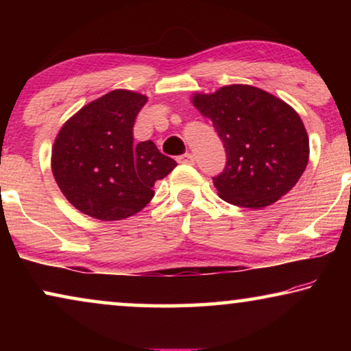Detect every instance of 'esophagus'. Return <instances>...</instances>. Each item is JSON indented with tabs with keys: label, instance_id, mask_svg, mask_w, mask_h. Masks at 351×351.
Returning a JSON list of instances; mask_svg holds the SVG:
<instances>
[{
	"label": "esophagus",
	"instance_id": "obj_1",
	"mask_svg": "<svg viewBox=\"0 0 351 351\" xmlns=\"http://www.w3.org/2000/svg\"><path fill=\"white\" fill-rule=\"evenodd\" d=\"M177 161H179L180 165H193L195 158L191 153H185V155H180L179 158H177Z\"/></svg>",
	"mask_w": 351,
	"mask_h": 351
}]
</instances>
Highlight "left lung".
<instances>
[{"mask_svg":"<svg viewBox=\"0 0 351 351\" xmlns=\"http://www.w3.org/2000/svg\"><path fill=\"white\" fill-rule=\"evenodd\" d=\"M191 102L213 121L227 152V166L213 179L223 201L262 209L299 182L308 165L310 142L289 104L249 84L195 93Z\"/></svg>","mask_w":351,"mask_h":351,"instance_id":"obj_1","label":"left lung"}]
</instances>
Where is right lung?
<instances>
[{
  "instance_id": "1",
  "label": "right lung",
  "mask_w": 351,
  "mask_h": 351,
  "mask_svg": "<svg viewBox=\"0 0 351 351\" xmlns=\"http://www.w3.org/2000/svg\"><path fill=\"white\" fill-rule=\"evenodd\" d=\"M147 100L134 90H110L60 128L51 169L80 213L104 222L131 217L155 196V182L177 166L152 141L134 145V121Z\"/></svg>"
}]
</instances>
